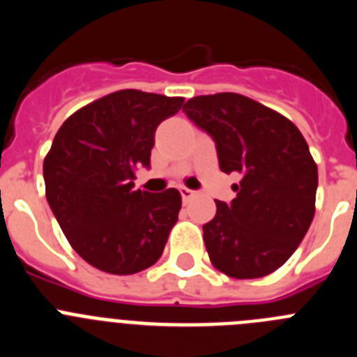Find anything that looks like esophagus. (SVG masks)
Wrapping results in <instances>:
<instances>
[{"mask_svg": "<svg viewBox=\"0 0 357 357\" xmlns=\"http://www.w3.org/2000/svg\"><path fill=\"white\" fill-rule=\"evenodd\" d=\"M181 195H182V200L188 202L189 198H193V197H195V191H193V189L184 188V185H182V188H181Z\"/></svg>", "mask_w": 357, "mask_h": 357, "instance_id": "obj_1", "label": "esophagus"}]
</instances>
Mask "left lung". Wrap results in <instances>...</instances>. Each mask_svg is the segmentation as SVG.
I'll return each instance as SVG.
<instances>
[{
    "mask_svg": "<svg viewBox=\"0 0 357 357\" xmlns=\"http://www.w3.org/2000/svg\"><path fill=\"white\" fill-rule=\"evenodd\" d=\"M216 143L223 173H239L230 204L204 225L213 266L234 279L270 275L291 257L314 216L318 168L301 130L236 93L195 96L182 109Z\"/></svg>",
    "mask_w": 357,
    "mask_h": 357,
    "instance_id": "obj_1",
    "label": "left lung"
}]
</instances>
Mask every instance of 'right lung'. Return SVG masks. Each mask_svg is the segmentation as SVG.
Listing matches in <instances>:
<instances>
[{
    "label": "right lung",
    "mask_w": 357,
    "mask_h": 357,
    "mask_svg": "<svg viewBox=\"0 0 357 357\" xmlns=\"http://www.w3.org/2000/svg\"><path fill=\"white\" fill-rule=\"evenodd\" d=\"M184 98L123 89L69 116L44 157L46 198L82 259L132 275L155 264L178 220L182 197L134 189L135 172L150 166L155 130Z\"/></svg>",
    "instance_id": "obj_1"
}]
</instances>
